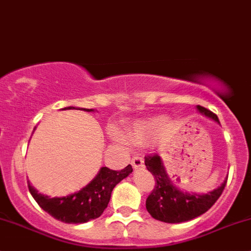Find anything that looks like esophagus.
Segmentation results:
<instances>
[{"mask_svg":"<svg viewBox=\"0 0 251 251\" xmlns=\"http://www.w3.org/2000/svg\"><path fill=\"white\" fill-rule=\"evenodd\" d=\"M131 164H132V166L135 169H140L142 166L144 165V160H143V156L142 155H135L132 158V160H131Z\"/></svg>","mask_w":251,"mask_h":251,"instance_id":"obj_1","label":"esophagus"}]
</instances>
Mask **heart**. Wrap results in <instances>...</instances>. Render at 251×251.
<instances>
[{
    "label": "heart",
    "mask_w": 251,
    "mask_h": 251,
    "mask_svg": "<svg viewBox=\"0 0 251 251\" xmlns=\"http://www.w3.org/2000/svg\"><path fill=\"white\" fill-rule=\"evenodd\" d=\"M151 127H153L151 124H142V125H138L135 130L128 133V138L133 143H143L146 141L147 132H148V130Z\"/></svg>",
    "instance_id": "heart-1"
}]
</instances>
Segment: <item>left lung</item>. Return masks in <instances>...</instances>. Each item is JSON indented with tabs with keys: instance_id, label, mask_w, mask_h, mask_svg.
Wrapping results in <instances>:
<instances>
[{
	"instance_id": "obj_1",
	"label": "left lung",
	"mask_w": 251,
	"mask_h": 251,
	"mask_svg": "<svg viewBox=\"0 0 251 251\" xmlns=\"http://www.w3.org/2000/svg\"><path fill=\"white\" fill-rule=\"evenodd\" d=\"M198 110L220 124L219 118L211 110L198 105ZM148 171L155 177V186L146 201V207L151 217L168 224H179L193 220L206 212L216 203L226 187L227 179L215 191L207 194H189L177 189L165 173L158 154L144 156Z\"/></svg>"
}]
</instances>
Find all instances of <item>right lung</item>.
Wrapping results in <instances>:
<instances>
[{
	"instance_id": "right-lung-1",
	"label": "right lung",
	"mask_w": 251,
	"mask_h": 251,
	"mask_svg": "<svg viewBox=\"0 0 251 251\" xmlns=\"http://www.w3.org/2000/svg\"><path fill=\"white\" fill-rule=\"evenodd\" d=\"M67 109H75L68 107ZM93 111V109H83ZM132 173V166L127 165L121 171L102 168L91 183L83 187L77 193L63 198H48L39 193L27 183L29 191L36 203L52 217L65 224H85L100 217L108 206L114 187Z\"/></svg>"
}]
</instances>
